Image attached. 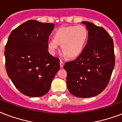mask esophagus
<instances>
[{
  "instance_id": "esophagus-1",
  "label": "esophagus",
  "mask_w": 122,
  "mask_h": 122,
  "mask_svg": "<svg viewBox=\"0 0 122 122\" xmlns=\"http://www.w3.org/2000/svg\"><path fill=\"white\" fill-rule=\"evenodd\" d=\"M64 62H62V60H60V67H61V68L63 67H64Z\"/></svg>"
}]
</instances>
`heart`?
<instances>
[{
    "mask_svg": "<svg viewBox=\"0 0 122 122\" xmlns=\"http://www.w3.org/2000/svg\"><path fill=\"white\" fill-rule=\"evenodd\" d=\"M88 37L87 29L83 25L61 27L55 32L54 39L48 41L47 48L51 55H55L59 45H61L62 56L76 58L83 50Z\"/></svg>",
    "mask_w": 122,
    "mask_h": 122,
    "instance_id": "heart-1",
    "label": "heart"
}]
</instances>
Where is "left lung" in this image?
<instances>
[{"label":"left lung","instance_id":"1","mask_svg":"<svg viewBox=\"0 0 122 122\" xmlns=\"http://www.w3.org/2000/svg\"><path fill=\"white\" fill-rule=\"evenodd\" d=\"M88 30L87 43L80 56L66 62L67 86L72 95L88 98L99 95L107 86L115 64L114 44L105 29L82 21Z\"/></svg>","mask_w":122,"mask_h":122}]
</instances>
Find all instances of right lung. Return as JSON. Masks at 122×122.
<instances>
[{
  "label": "right lung",
  "instance_id": "add662e5",
  "mask_svg": "<svg viewBox=\"0 0 122 122\" xmlns=\"http://www.w3.org/2000/svg\"><path fill=\"white\" fill-rule=\"evenodd\" d=\"M53 23L30 20L13 30L5 47L7 74L17 89L31 97L48 93L60 60L48 51Z\"/></svg>",
  "mask_w": 122,
  "mask_h": 122
}]
</instances>
